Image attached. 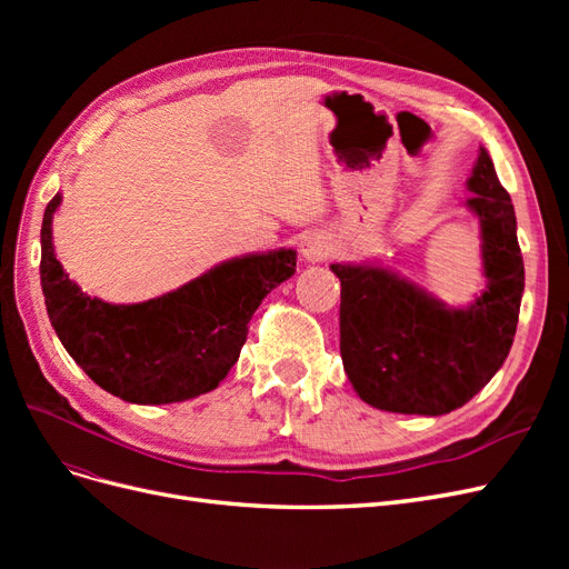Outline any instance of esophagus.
I'll list each match as a JSON object with an SVG mask.
<instances>
[{
  "mask_svg": "<svg viewBox=\"0 0 569 569\" xmlns=\"http://www.w3.org/2000/svg\"><path fill=\"white\" fill-rule=\"evenodd\" d=\"M330 251H332V247H330V242H327V237H322L318 232L303 237L301 253H303L306 261L318 263V261H322V258L330 256Z\"/></svg>",
  "mask_w": 569,
  "mask_h": 569,
  "instance_id": "esophagus-1",
  "label": "esophagus"
}]
</instances>
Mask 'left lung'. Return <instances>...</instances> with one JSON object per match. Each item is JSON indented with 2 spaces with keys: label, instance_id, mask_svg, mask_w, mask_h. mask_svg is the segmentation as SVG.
Wrapping results in <instances>:
<instances>
[{
  "label": "left lung",
  "instance_id": "left-lung-1",
  "mask_svg": "<svg viewBox=\"0 0 569 569\" xmlns=\"http://www.w3.org/2000/svg\"><path fill=\"white\" fill-rule=\"evenodd\" d=\"M481 222L485 295L449 308L377 266L332 263L341 282L339 349L366 403L406 416H443L468 403L503 366L518 330L525 263L518 222L487 149L468 180Z\"/></svg>",
  "mask_w": 569,
  "mask_h": 569
}]
</instances>
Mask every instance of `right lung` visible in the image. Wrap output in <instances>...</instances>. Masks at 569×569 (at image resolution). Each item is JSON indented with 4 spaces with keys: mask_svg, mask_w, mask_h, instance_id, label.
<instances>
[{
    "mask_svg": "<svg viewBox=\"0 0 569 569\" xmlns=\"http://www.w3.org/2000/svg\"><path fill=\"white\" fill-rule=\"evenodd\" d=\"M42 218L40 280L47 313L66 351L104 391L130 403H176L226 380L242 351L249 320L270 291L297 270V251L251 253L144 303L116 306L82 295L51 247Z\"/></svg>",
    "mask_w": 569,
    "mask_h": 569,
    "instance_id": "add662e5",
    "label": "right lung"
}]
</instances>
